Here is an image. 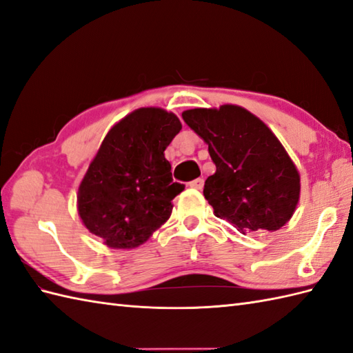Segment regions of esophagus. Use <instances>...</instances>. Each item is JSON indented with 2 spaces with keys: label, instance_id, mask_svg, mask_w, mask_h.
<instances>
[{
  "label": "esophagus",
  "instance_id": "1",
  "mask_svg": "<svg viewBox=\"0 0 353 353\" xmlns=\"http://www.w3.org/2000/svg\"><path fill=\"white\" fill-rule=\"evenodd\" d=\"M190 186H191V188H194V190H203V186H204V180H203L201 177H199V179H194V180H191V182H190Z\"/></svg>",
  "mask_w": 353,
  "mask_h": 353
}]
</instances>
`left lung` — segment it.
I'll use <instances>...</instances> for the list:
<instances>
[{"label": "left lung", "instance_id": "left-lung-1", "mask_svg": "<svg viewBox=\"0 0 353 353\" xmlns=\"http://www.w3.org/2000/svg\"><path fill=\"white\" fill-rule=\"evenodd\" d=\"M185 123L209 145L216 171L204 199L215 215L242 234L272 233L292 218L299 200V174L263 121L236 105L195 108Z\"/></svg>", "mask_w": 353, "mask_h": 353}]
</instances>
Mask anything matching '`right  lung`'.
Returning a JSON list of instances; mask_svg holds the SVG:
<instances>
[{
    "label": "right lung",
    "mask_w": 353,
    "mask_h": 353,
    "mask_svg": "<svg viewBox=\"0 0 353 353\" xmlns=\"http://www.w3.org/2000/svg\"><path fill=\"white\" fill-rule=\"evenodd\" d=\"M182 129L174 114L139 108L114 126L79 185L84 225L111 248H135L170 218L185 185L173 182L167 145Z\"/></svg>",
    "instance_id": "obj_1"
}]
</instances>
